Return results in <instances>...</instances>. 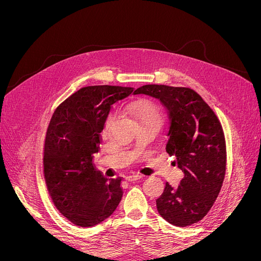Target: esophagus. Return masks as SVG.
<instances>
[{"instance_id": "34e87169", "label": "esophagus", "mask_w": 261, "mask_h": 261, "mask_svg": "<svg viewBox=\"0 0 261 261\" xmlns=\"http://www.w3.org/2000/svg\"><path fill=\"white\" fill-rule=\"evenodd\" d=\"M141 177V175H139V174H129V175H127L125 177V179L126 180H128V181H134V180H137V179H140Z\"/></svg>"}]
</instances>
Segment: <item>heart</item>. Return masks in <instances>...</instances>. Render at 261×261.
Listing matches in <instances>:
<instances>
[{"label": "heart", "mask_w": 261, "mask_h": 261, "mask_svg": "<svg viewBox=\"0 0 261 261\" xmlns=\"http://www.w3.org/2000/svg\"><path fill=\"white\" fill-rule=\"evenodd\" d=\"M132 113L134 116L138 118V121H143V120H146V118L152 117L154 115H159L155 108L151 105H139V106L133 107Z\"/></svg>", "instance_id": "heart-1"}]
</instances>
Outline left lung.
Listing matches in <instances>:
<instances>
[{
  "label": "left lung",
  "mask_w": 261,
  "mask_h": 261,
  "mask_svg": "<svg viewBox=\"0 0 261 261\" xmlns=\"http://www.w3.org/2000/svg\"><path fill=\"white\" fill-rule=\"evenodd\" d=\"M134 94L160 100L170 126L165 150L175 156L184 178L177 187L165 184L155 200L160 216L176 226L192 225L211 209L225 175L226 150L222 126L210 107L193 89L146 85Z\"/></svg>",
  "instance_id": "left-lung-1"
}]
</instances>
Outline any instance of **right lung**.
<instances>
[{
	"label": "right lung",
	"mask_w": 261,
	"mask_h": 261,
	"mask_svg": "<svg viewBox=\"0 0 261 261\" xmlns=\"http://www.w3.org/2000/svg\"><path fill=\"white\" fill-rule=\"evenodd\" d=\"M133 91L120 86L84 87L52 115L44 143L45 183L55 207L78 226L101 223L122 199V178L105 177L92 158L112 106Z\"/></svg>",
	"instance_id": "1"
}]
</instances>
